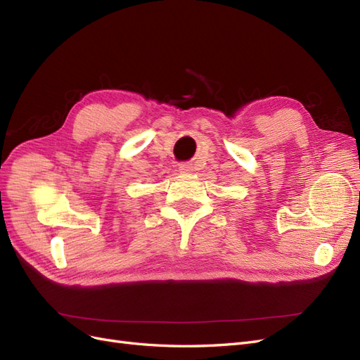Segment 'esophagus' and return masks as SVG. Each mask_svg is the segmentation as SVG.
Listing matches in <instances>:
<instances>
[{
    "instance_id": "esophagus-1",
    "label": "esophagus",
    "mask_w": 360,
    "mask_h": 360,
    "mask_svg": "<svg viewBox=\"0 0 360 360\" xmlns=\"http://www.w3.org/2000/svg\"><path fill=\"white\" fill-rule=\"evenodd\" d=\"M179 171L181 174H189L192 171V165H191V163H188V162H183V163H180V165H179Z\"/></svg>"
}]
</instances>
